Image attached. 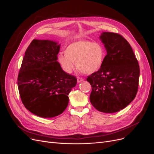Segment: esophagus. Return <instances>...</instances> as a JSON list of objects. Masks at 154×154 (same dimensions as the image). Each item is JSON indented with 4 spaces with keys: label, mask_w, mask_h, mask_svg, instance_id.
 <instances>
[{
    "label": "esophagus",
    "mask_w": 154,
    "mask_h": 154,
    "mask_svg": "<svg viewBox=\"0 0 154 154\" xmlns=\"http://www.w3.org/2000/svg\"><path fill=\"white\" fill-rule=\"evenodd\" d=\"M83 81V78H78V79H77L78 83H80V82H82Z\"/></svg>",
    "instance_id": "obj_1"
}]
</instances>
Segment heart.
I'll return each instance as SVG.
<instances>
[{
    "instance_id": "1",
    "label": "heart",
    "mask_w": 154,
    "mask_h": 154,
    "mask_svg": "<svg viewBox=\"0 0 154 154\" xmlns=\"http://www.w3.org/2000/svg\"><path fill=\"white\" fill-rule=\"evenodd\" d=\"M105 57V50L101 44L80 40L70 44L65 50V54L58 56L57 62L67 74L72 72L76 63L77 69L82 73L92 74L103 66Z\"/></svg>"
}]
</instances>
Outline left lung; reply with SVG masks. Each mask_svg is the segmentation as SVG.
Returning <instances> with one entry per match:
<instances>
[{"instance_id": "obj_1", "label": "left lung", "mask_w": 154, "mask_h": 154, "mask_svg": "<svg viewBox=\"0 0 154 154\" xmlns=\"http://www.w3.org/2000/svg\"><path fill=\"white\" fill-rule=\"evenodd\" d=\"M100 38L106 55L101 68L87 78L92 87L90 101L101 112L114 113L125 108L136 97L139 66L131 46L122 35L103 32Z\"/></svg>"}]
</instances>
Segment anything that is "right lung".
Returning a JSON list of instances; mask_svg holds the SVG:
<instances>
[{
	"label": "right lung",
	"instance_id": "right-lung-1",
	"mask_svg": "<svg viewBox=\"0 0 154 154\" xmlns=\"http://www.w3.org/2000/svg\"><path fill=\"white\" fill-rule=\"evenodd\" d=\"M58 42L34 39L26 49L18 76L22 103L41 118L61 114L69 103L68 95L76 86L75 76L65 72L57 62Z\"/></svg>",
	"mask_w": 154,
	"mask_h": 154
}]
</instances>
